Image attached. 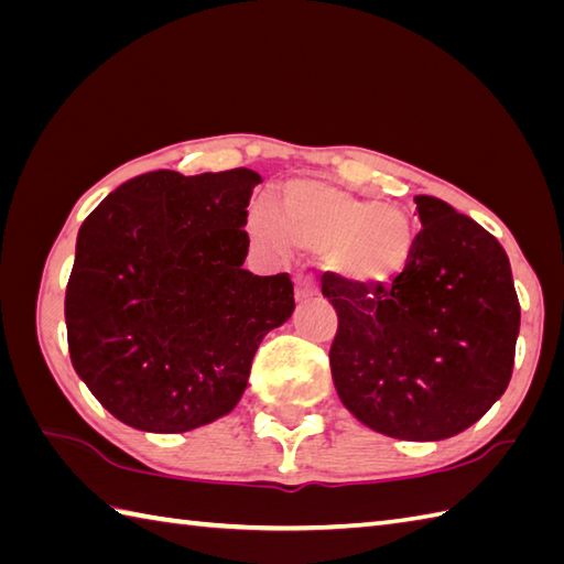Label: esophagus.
Wrapping results in <instances>:
<instances>
[{
	"mask_svg": "<svg viewBox=\"0 0 564 564\" xmlns=\"http://www.w3.org/2000/svg\"><path fill=\"white\" fill-rule=\"evenodd\" d=\"M319 295V285L313 279H297L295 281V301L307 303Z\"/></svg>",
	"mask_w": 564,
	"mask_h": 564,
	"instance_id": "obj_1",
	"label": "esophagus"
}]
</instances>
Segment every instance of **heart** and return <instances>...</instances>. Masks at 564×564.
Wrapping results in <instances>:
<instances>
[{"label":"heart","instance_id":"obj_1","mask_svg":"<svg viewBox=\"0 0 564 564\" xmlns=\"http://www.w3.org/2000/svg\"><path fill=\"white\" fill-rule=\"evenodd\" d=\"M249 232L269 247H283L289 237L303 249L327 251V267L361 289L398 281L416 247L414 223L402 208L317 182L285 188L279 215L251 208Z\"/></svg>","mask_w":564,"mask_h":564}]
</instances>
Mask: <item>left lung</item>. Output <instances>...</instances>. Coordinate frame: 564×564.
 <instances>
[{
    "mask_svg": "<svg viewBox=\"0 0 564 564\" xmlns=\"http://www.w3.org/2000/svg\"><path fill=\"white\" fill-rule=\"evenodd\" d=\"M414 200L422 230L398 281L361 289L337 273L322 279L339 317L329 366L358 422L392 438L441 441L505 394L521 307L497 237L446 200Z\"/></svg>",
    "mask_w": 564,
    "mask_h": 564,
    "instance_id": "obj_1",
    "label": "left lung"
}]
</instances>
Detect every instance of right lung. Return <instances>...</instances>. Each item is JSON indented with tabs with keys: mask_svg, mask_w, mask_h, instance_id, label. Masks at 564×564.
<instances>
[{
	"mask_svg": "<svg viewBox=\"0 0 564 564\" xmlns=\"http://www.w3.org/2000/svg\"><path fill=\"white\" fill-rule=\"evenodd\" d=\"M251 170L140 174L77 235L69 358L118 422L184 434L230 414L261 339L293 315L289 273L242 269Z\"/></svg>",
	"mask_w": 564,
	"mask_h": 564,
	"instance_id": "add662e5",
	"label": "right lung"
}]
</instances>
